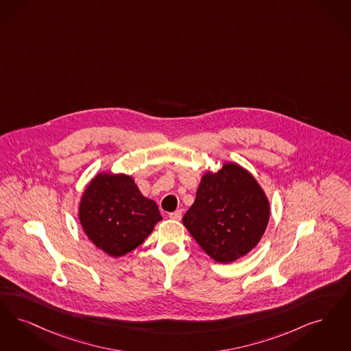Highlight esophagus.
Returning a JSON list of instances; mask_svg holds the SVG:
<instances>
[{
  "mask_svg": "<svg viewBox=\"0 0 351 351\" xmlns=\"http://www.w3.org/2000/svg\"><path fill=\"white\" fill-rule=\"evenodd\" d=\"M182 210H176L173 211V213H169V218L171 219H173V221H180L182 219Z\"/></svg>",
  "mask_w": 351,
  "mask_h": 351,
  "instance_id": "34e87169",
  "label": "esophagus"
}]
</instances>
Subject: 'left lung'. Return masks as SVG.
Segmentation results:
<instances>
[{"label":"left lung","instance_id":"8db88e82","mask_svg":"<svg viewBox=\"0 0 351 351\" xmlns=\"http://www.w3.org/2000/svg\"><path fill=\"white\" fill-rule=\"evenodd\" d=\"M269 218L263 186L248 169L226 162L217 172L202 175L182 225L214 261L230 264L260 243Z\"/></svg>","mask_w":351,"mask_h":351}]
</instances>
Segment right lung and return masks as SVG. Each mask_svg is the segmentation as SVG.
Listing matches in <instances>:
<instances>
[{
    "label": "right lung",
    "mask_w": 351,
    "mask_h": 351,
    "mask_svg": "<svg viewBox=\"0 0 351 351\" xmlns=\"http://www.w3.org/2000/svg\"><path fill=\"white\" fill-rule=\"evenodd\" d=\"M78 219L97 248L121 257L145 241L162 215L130 175L101 171L84 188Z\"/></svg>",
    "instance_id": "1"
}]
</instances>
